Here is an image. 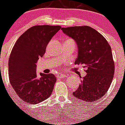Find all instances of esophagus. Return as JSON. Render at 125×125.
I'll use <instances>...</instances> for the list:
<instances>
[{
	"instance_id": "1",
	"label": "esophagus",
	"mask_w": 125,
	"mask_h": 125,
	"mask_svg": "<svg viewBox=\"0 0 125 125\" xmlns=\"http://www.w3.org/2000/svg\"><path fill=\"white\" fill-rule=\"evenodd\" d=\"M67 75L66 74H62V73H59V74L57 76V78H65Z\"/></svg>"
}]
</instances>
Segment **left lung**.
<instances>
[{"instance_id":"8db88e82","label":"left lung","mask_w":125,"mask_h":125,"mask_svg":"<svg viewBox=\"0 0 125 125\" xmlns=\"http://www.w3.org/2000/svg\"><path fill=\"white\" fill-rule=\"evenodd\" d=\"M78 46L75 64H84L86 75L73 94L87 102L102 98L110 88L115 73V64L110 44L96 30L89 26L61 28Z\"/></svg>"}]
</instances>
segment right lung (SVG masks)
Listing matches in <instances>:
<instances>
[{
    "label": "right lung",
    "instance_id": "add662e5",
    "mask_svg": "<svg viewBox=\"0 0 125 125\" xmlns=\"http://www.w3.org/2000/svg\"><path fill=\"white\" fill-rule=\"evenodd\" d=\"M61 28L59 25L33 26L20 36L13 47L9 60L10 83L19 98L26 103H39L51 95L56 77L53 74H37L36 63Z\"/></svg>",
    "mask_w": 125,
    "mask_h": 125
}]
</instances>
